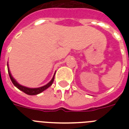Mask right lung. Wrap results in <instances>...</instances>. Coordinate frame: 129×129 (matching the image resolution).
<instances>
[{
  "label": "right lung",
  "mask_w": 129,
  "mask_h": 129,
  "mask_svg": "<svg viewBox=\"0 0 129 129\" xmlns=\"http://www.w3.org/2000/svg\"><path fill=\"white\" fill-rule=\"evenodd\" d=\"M7 67H8V72H9V76H10V78H11V81H12V82L14 84V86H16L19 90H21L22 92H25V94H28V95H37V94H39L40 93H41L42 92H43L44 90H45L46 89L51 86L52 85L53 82V80H54V77H55V73L53 75V77L52 78V79L51 80V81L49 83H47L46 85H45V86H41V87H39V88H28V87H26V86H22L20 84L17 82V80H15L14 78L13 77L12 74H11V72H10V70H9V64L7 63Z\"/></svg>",
  "instance_id": "obj_1"
}]
</instances>
